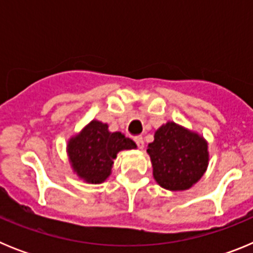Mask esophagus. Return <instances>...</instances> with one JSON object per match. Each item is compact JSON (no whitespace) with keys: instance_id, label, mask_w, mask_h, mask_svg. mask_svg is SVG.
Here are the masks:
<instances>
[{"instance_id":"1","label":"esophagus","mask_w":253,"mask_h":253,"mask_svg":"<svg viewBox=\"0 0 253 253\" xmlns=\"http://www.w3.org/2000/svg\"><path fill=\"white\" fill-rule=\"evenodd\" d=\"M135 143H137V146L139 149L144 148V140H143V137H135L134 138Z\"/></svg>"}]
</instances>
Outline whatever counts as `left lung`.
<instances>
[{
  "label": "left lung",
  "instance_id": "8db88e82",
  "mask_svg": "<svg viewBox=\"0 0 253 253\" xmlns=\"http://www.w3.org/2000/svg\"><path fill=\"white\" fill-rule=\"evenodd\" d=\"M147 153L154 180L169 191L193 187L209 165L207 139L175 122H167L154 131V140L148 144Z\"/></svg>",
  "mask_w": 253,
  "mask_h": 253
}]
</instances>
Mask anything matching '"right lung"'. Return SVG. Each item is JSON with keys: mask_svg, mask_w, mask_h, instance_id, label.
I'll return each instance as SVG.
<instances>
[{"mask_svg": "<svg viewBox=\"0 0 253 253\" xmlns=\"http://www.w3.org/2000/svg\"><path fill=\"white\" fill-rule=\"evenodd\" d=\"M137 144L122 131H110L109 125L91 120L67 142V156L73 173L87 184H101L111 175L118 153L135 149Z\"/></svg>", "mask_w": 253, "mask_h": 253, "instance_id": "obj_1", "label": "right lung"}]
</instances>
